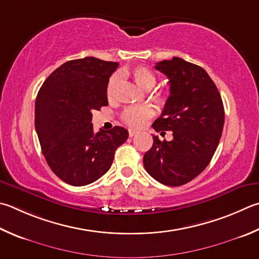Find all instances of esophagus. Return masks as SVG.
Listing matches in <instances>:
<instances>
[{"mask_svg":"<svg viewBox=\"0 0 259 259\" xmlns=\"http://www.w3.org/2000/svg\"><path fill=\"white\" fill-rule=\"evenodd\" d=\"M137 134L138 133L136 130H129V136H130V137H134V136H136Z\"/></svg>","mask_w":259,"mask_h":259,"instance_id":"1","label":"esophagus"}]
</instances>
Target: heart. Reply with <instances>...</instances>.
I'll return each instance as SVG.
<instances>
[{"mask_svg":"<svg viewBox=\"0 0 259 259\" xmlns=\"http://www.w3.org/2000/svg\"><path fill=\"white\" fill-rule=\"evenodd\" d=\"M129 74L130 77L134 79L136 84L142 89H145V91H149V89H152L155 86V83H156V77H155V74L150 71L149 69L145 67L134 68L133 70H130ZM119 81H120L119 74L114 73L113 76H111L106 87L107 97H112L114 95V92L117 87V84H119ZM156 100L159 103H164L165 102V97L159 94V95L156 96ZM153 114H154V111L150 106H147V105L130 106V107H126V109L122 112L121 119L126 125L131 126V128H140V126H142L145 122L149 119V117L153 116Z\"/></svg>","mask_w":259,"mask_h":259,"instance_id":"b5f03b06","label":"heart"}]
</instances>
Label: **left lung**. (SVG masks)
Segmentation results:
<instances>
[{
  "label": "left lung",
  "instance_id": "obj_1",
  "mask_svg": "<svg viewBox=\"0 0 259 259\" xmlns=\"http://www.w3.org/2000/svg\"><path fill=\"white\" fill-rule=\"evenodd\" d=\"M155 68L170 82V96L153 128L172 131L171 142L153 136L144 155L150 177L165 186L186 185L203 172L218 148L224 125V107L214 81L205 70L180 58L164 60Z\"/></svg>",
  "mask_w": 259,
  "mask_h": 259
}]
</instances>
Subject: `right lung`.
Masks as SVG:
<instances>
[{"mask_svg":"<svg viewBox=\"0 0 259 259\" xmlns=\"http://www.w3.org/2000/svg\"><path fill=\"white\" fill-rule=\"evenodd\" d=\"M119 63L87 56L54 70L35 103V128L46 162L61 180L86 186L110 170L128 130L94 133L93 111L106 106V87Z\"/></svg>","mask_w":259,"mask_h":259,"instance_id":"obj_1","label":"right lung"}]
</instances>
